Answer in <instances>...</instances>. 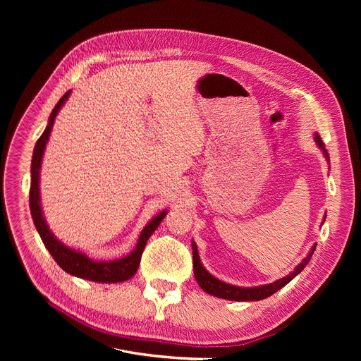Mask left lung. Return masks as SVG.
Segmentation results:
<instances>
[{"label":"left lung","instance_id":"1","mask_svg":"<svg viewBox=\"0 0 361 361\" xmlns=\"http://www.w3.org/2000/svg\"><path fill=\"white\" fill-rule=\"evenodd\" d=\"M314 141H316V146H318L322 154L326 159V162L330 164V157H329V152H326L322 140L319 137V134L316 133L314 134ZM326 216V214H325ZM325 216L322 220V224L325 221ZM192 245V262H194V276H195V280H197L199 286L209 295H214V297H218V298H223V300H231V301H259V300H264V298H268L271 297L272 293H276L277 290H280L283 286H286L288 283L297 277L300 272L305 268V265L309 264V260L313 255V251L316 248V244L310 248L309 255L305 256L300 264L295 267V269L290 272V274H288L286 277L283 279H279L276 280L274 283H269V285H260V286H253V288H243V286H235V285H231V283H226L220 279L214 277L209 271H207L202 260H200V256H199V250H197V245H195V243L192 241L191 243Z\"/></svg>","mask_w":361,"mask_h":361}]
</instances>
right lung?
<instances>
[{"label":"right lung","mask_w":361,"mask_h":361,"mask_svg":"<svg viewBox=\"0 0 361 361\" xmlns=\"http://www.w3.org/2000/svg\"><path fill=\"white\" fill-rule=\"evenodd\" d=\"M71 90L63 94L59 104L54 106V110L49 116L47 129L43 130V134L37 140L35 146V152H32V159H31V187H30V211L32 221L37 228V232L42 238L43 244H45L47 250L57 262L59 267L66 271L68 274L80 277L84 280L97 281V283H120L129 280L133 277L140 265L141 255H143V250L146 247L147 239L157 231V227L164 220V216L167 215V209L155 215L152 220L145 226L143 231H141L135 248L130 251L129 255L114 259V260H94L87 256V253L80 250H75L66 244H63L60 239L54 235L47 224L45 216L42 212V203H40V167H42V159L43 154H45V147L51 135V130L54 126V120H56L61 106L69 99Z\"/></svg>","instance_id":"add662e5"}]
</instances>
